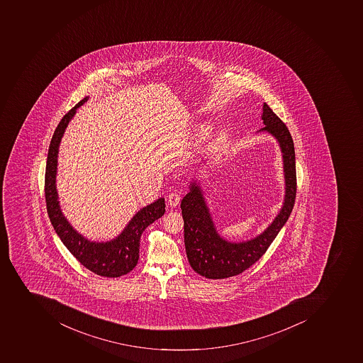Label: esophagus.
I'll return each instance as SVG.
<instances>
[{
	"label": "esophagus",
	"instance_id": "1",
	"mask_svg": "<svg viewBox=\"0 0 363 363\" xmlns=\"http://www.w3.org/2000/svg\"><path fill=\"white\" fill-rule=\"evenodd\" d=\"M168 204L171 206H177L180 204L181 201V194L179 191H174L169 194L167 197Z\"/></svg>",
	"mask_w": 363,
	"mask_h": 363
}]
</instances>
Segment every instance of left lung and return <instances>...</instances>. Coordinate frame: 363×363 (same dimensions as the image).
Returning <instances> with one entry per match:
<instances>
[{"instance_id": "left-lung-1", "label": "left lung", "mask_w": 363, "mask_h": 363, "mask_svg": "<svg viewBox=\"0 0 363 363\" xmlns=\"http://www.w3.org/2000/svg\"><path fill=\"white\" fill-rule=\"evenodd\" d=\"M264 127L259 132L272 134L279 142L283 155L285 179L284 203L272 225L259 236L246 242H228L218 231L197 183H190V191L181 201L184 221V245L190 266L206 279H221L243 273L266 253L285 222L288 221L297 192L294 144L288 127L264 103Z\"/></svg>"}]
</instances>
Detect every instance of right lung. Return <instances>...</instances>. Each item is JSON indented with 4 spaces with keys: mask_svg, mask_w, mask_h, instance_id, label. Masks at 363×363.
<instances>
[{
    "mask_svg": "<svg viewBox=\"0 0 363 363\" xmlns=\"http://www.w3.org/2000/svg\"><path fill=\"white\" fill-rule=\"evenodd\" d=\"M87 101L88 97H84L64 116L51 138L45 177L47 212L51 225L60 236V240L82 266L103 277H120L132 272L138 264L142 234L147 225L164 216L165 199L159 198L152 204L138 211L123 233L110 242H90L69 225L60 210L56 189L58 147L66 127L77 112V108H80Z\"/></svg>",
    "mask_w": 363,
    "mask_h": 363,
    "instance_id": "1",
    "label": "right lung"
}]
</instances>
